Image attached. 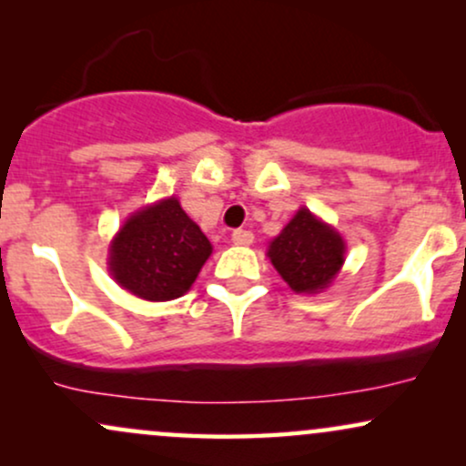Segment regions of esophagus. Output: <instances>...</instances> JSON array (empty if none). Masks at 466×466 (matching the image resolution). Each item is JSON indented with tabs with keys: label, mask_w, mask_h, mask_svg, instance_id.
Returning a JSON list of instances; mask_svg holds the SVG:
<instances>
[{
	"label": "esophagus",
	"mask_w": 466,
	"mask_h": 466,
	"mask_svg": "<svg viewBox=\"0 0 466 466\" xmlns=\"http://www.w3.org/2000/svg\"><path fill=\"white\" fill-rule=\"evenodd\" d=\"M232 243L234 245H251L254 243V234L248 232V229H234Z\"/></svg>",
	"instance_id": "obj_1"
}]
</instances>
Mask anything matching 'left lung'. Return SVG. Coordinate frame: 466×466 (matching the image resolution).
I'll return each mask as SVG.
<instances>
[{
	"instance_id": "1",
	"label": "left lung",
	"mask_w": 466,
	"mask_h": 466,
	"mask_svg": "<svg viewBox=\"0 0 466 466\" xmlns=\"http://www.w3.org/2000/svg\"><path fill=\"white\" fill-rule=\"evenodd\" d=\"M267 258L291 291L313 296L329 289L339 276L346 260V240L330 223L302 206L280 234L269 240Z\"/></svg>"
}]
</instances>
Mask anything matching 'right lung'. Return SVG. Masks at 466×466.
Here are the masks:
<instances>
[{
    "label": "right lung",
    "mask_w": 466,
    "mask_h": 466,
    "mask_svg": "<svg viewBox=\"0 0 466 466\" xmlns=\"http://www.w3.org/2000/svg\"><path fill=\"white\" fill-rule=\"evenodd\" d=\"M210 254V240L173 195L122 223L109 243L106 269L136 298L168 302L190 291Z\"/></svg>",
    "instance_id": "add662e5"
}]
</instances>
